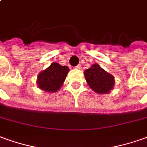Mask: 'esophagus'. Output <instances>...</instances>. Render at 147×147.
<instances>
[{
	"mask_svg": "<svg viewBox=\"0 0 147 147\" xmlns=\"http://www.w3.org/2000/svg\"><path fill=\"white\" fill-rule=\"evenodd\" d=\"M76 69H81V65H80V64H78V65L76 67Z\"/></svg>",
	"mask_w": 147,
	"mask_h": 147,
	"instance_id": "obj_1",
	"label": "esophagus"
}]
</instances>
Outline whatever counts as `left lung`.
<instances>
[{"label": "left lung", "instance_id": "left-lung-1", "mask_svg": "<svg viewBox=\"0 0 147 147\" xmlns=\"http://www.w3.org/2000/svg\"><path fill=\"white\" fill-rule=\"evenodd\" d=\"M84 73L89 87L98 94H108L114 88L115 77L102 69L98 63L91 65Z\"/></svg>", "mask_w": 147, "mask_h": 147}]
</instances>
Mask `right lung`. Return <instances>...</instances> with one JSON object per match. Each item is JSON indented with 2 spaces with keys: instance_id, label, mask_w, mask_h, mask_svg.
<instances>
[{
  "instance_id": "obj_1",
  "label": "right lung",
  "mask_w": 147,
  "mask_h": 147,
  "mask_svg": "<svg viewBox=\"0 0 147 147\" xmlns=\"http://www.w3.org/2000/svg\"><path fill=\"white\" fill-rule=\"evenodd\" d=\"M70 69L67 66L53 62L45 70L38 74L36 84L38 88L46 92L54 93L59 91Z\"/></svg>"
}]
</instances>
